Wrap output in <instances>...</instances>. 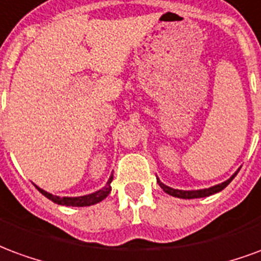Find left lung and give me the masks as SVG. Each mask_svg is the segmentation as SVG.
<instances>
[{
    "instance_id": "obj_1",
    "label": "left lung",
    "mask_w": 261,
    "mask_h": 261,
    "mask_svg": "<svg viewBox=\"0 0 261 261\" xmlns=\"http://www.w3.org/2000/svg\"><path fill=\"white\" fill-rule=\"evenodd\" d=\"M238 172H239V169L236 170L235 173L230 176L228 180L222 181V183H219V185H215V186L213 187H208V189H200V190H179V189H172V187L164 185L162 181L159 180L158 177H156V180H158L161 189H162L165 193H168L169 196L177 197V198H201V197L213 196V194H215V193L224 190L225 187L228 186L230 181L233 180V177L238 175Z\"/></svg>"
}]
</instances>
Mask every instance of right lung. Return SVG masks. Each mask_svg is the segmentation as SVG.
<instances>
[{"label": "right lung", "instance_id": "obj_1", "mask_svg": "<svg viewBox=\"0 0 261 261\" xmlns=\"http://www.w3.org/2000/svg\"><path fill=\"white\" fill-rule=\"evenodd\" d=\"M113 180V175L109 177L108 183L105 185V187H102L100 190H97L95 193H91V194H86V196L81 197H60V196H53L51 193H47L46 190H43L40 187L36 189L39 192L42 193L43 196L47 197L48 200H51L56 204H60V205H67V207H88V205H93V204H97L102 200H105L106 197L109 196V193L112 192V186L110 183Z\"/></svg>", "mask_w": 261, "mask_h": 261}]
</instances>
